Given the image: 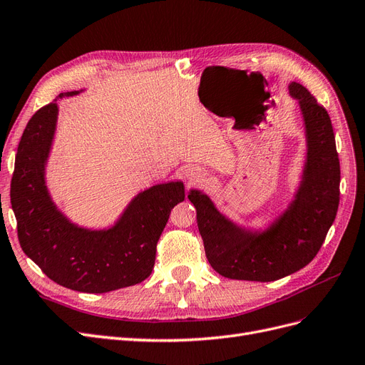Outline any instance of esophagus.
Wrapping results in <instances>:
<instances>
[{"label": "esophagus", "instance_id": "1", "mask_svg": "<svg viewBox=\"0 0 365 365\" xmlns=\"http://www.w3.org/2000/svg\"><path fill=\"white\" fill-rule=\"evenodd\" d=\"M185 175H187L188 181H192V182H202V181H204V173L200 172L199 169H190V170H187Z\"/></svg>", "mask_w": 365, "mask_h": 365}]
</instances>
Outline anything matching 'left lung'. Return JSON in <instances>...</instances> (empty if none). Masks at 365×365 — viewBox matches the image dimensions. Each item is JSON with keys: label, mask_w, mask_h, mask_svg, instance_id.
Returning a JSON list of instances; mask_svg holds the SVG:
<instances>
[{"label": "left lung", "mask_w": 365, "mask_h": 365, "mask_svg": "<svg viewBox=\"0 0 365 365\" xmlns=\"http://www.w3.org/2000/svg\"><path fill=\"white\" fill-rule=\"evenodd\" d=\"M288 92L304 119L307 158L293 200L266 230L237 225L211 197L192 188L188 199L211 267L230 279L270 282L309 264L320 250L340 204V160L331 118L302 84Z\"/></svg>", "instance_id": "1"}]
</instances>
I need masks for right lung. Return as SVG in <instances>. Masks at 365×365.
Returning <instances> with one entry per match:
<instances>
[{
    "label": "right lung",
    "instance_id": "right-lung-1",
    "mask_svg": "<svg viewBox=\"0 0 365 365\" xmlns=\"http://www.w3.org/2000/svg\"><path fill=\"white\" fill-rule=\"evenodd\" d=\"M81 91L60 93L57 99ZM37 110L24 130L11 178V208L21 247L58 285L83 293H107L145 281L154 269L157 242L170 210L182 202V181L155 184L135 195L110 228L71 222L49 195L46 163L58 107Z\"/></svg>",
    "mask_w": 365,
    "mask_h": 365
}]
</instances>
